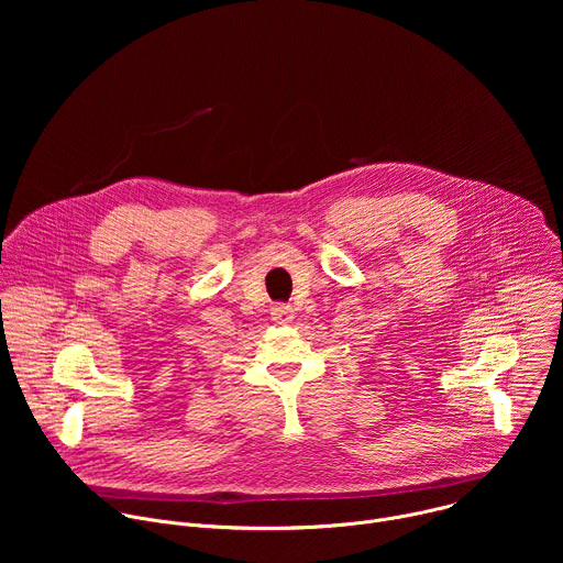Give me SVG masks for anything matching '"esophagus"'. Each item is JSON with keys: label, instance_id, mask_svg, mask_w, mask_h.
Listing matches in <instances>:
<instances>
[{"label": "esophagus", "instance_id": "esophagus-1", "mask_svg": "<svg viewBox=\"0 0 563 563\" xmlns=\"http://www.w3.org/2000/svg\"><path fill=\"white\" fill-rule=\"evenodd\" d=\"M291 318H294L291 305H274V307H272V320H276L278 325L291 323Z\"/></svg>", "mask_w": 563, "mask_h": 563}]
</instances>
